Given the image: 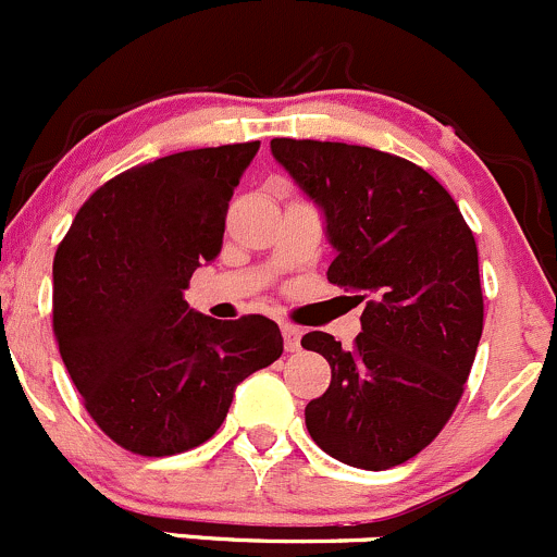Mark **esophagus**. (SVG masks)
Returning a JSON list of instances; mask_svg holds the SVG:
<instances>
[{"mask_svg": "<svg viewBox=\"0 0 557 557\" xmlns=\"http://www.w3.org/2000/svg\"><path fill=\"white\" fill-rule=\"evenodd\" d=\"M283 339H285V350L296 352L301 347V329H296V325L290 323H283Z\"/></svg>", "mask_w": 557, "mask_h": 557, "instance_id": "1", "label": "esophagus"}]
</instances>
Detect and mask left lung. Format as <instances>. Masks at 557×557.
Wrapping results in <instances>:
<instances>
[{
	"label": "left lung",
	"instance_id": "left-lung-1",
	"mask_svg": "<svg viewBox=\"0 0 557 557\" xmlns=\"http://www.w3.org/2000/svg\"><path fill=\"white\" fill-rule=\"evenodd\" d=\"M272 153L323 210L329 283L367 301L352 350L323 331L301 339L331 367L307 431L342 463L391 469L429 447L463 396L485 318L474 234L445 185L401 156L288 137Z\"/></svg>",
	"mask_w": 557,
	"mask_h": 557
}]
</instances>
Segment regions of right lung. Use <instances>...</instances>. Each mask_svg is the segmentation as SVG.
<instances>
[{
  "label": "right lung",
  "mask_w": 557,
  "mask_h": 557,
  "mask_svg": "<svg viewBox=\"0 0 557 557\" xmlns=\"http://www.w3.org/2000/svg\"><path fill=\"white\" fill-rule=\"evenodd\" d=\"M261 143L183 150L107 180L53 258V334L94 423L123 450H194L234 387L283 356L263 314L207 318L183 299L221 252L226 212Z\"/></svg>",
  "instance_id": "obj_1"
}]
</instances>
